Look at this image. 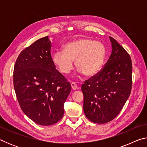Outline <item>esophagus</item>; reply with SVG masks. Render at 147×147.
Instances as JSON below:
<instances>
[{
	"mask_svg": "<svg viewBox=\"0 0 147 147\" xmlns=\"http://www.w3.org/2000/svg\"><path fill=\"white\" fill-rule=\"evenodd\" d=\"M71 86L72 89H73V90H76V89L78 88V86H77L76 84L75 83H74V82H72L71 84Z\"/></svg>",
	"mask_w": 147,
	"mask_h": 147,
	"instance_id": "1",
	"label": "esophagus"
}]
</instances>
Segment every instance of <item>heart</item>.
<instances>
[{
	"label": "heart",
	"instance_id": "b5f03b06",
	"mask_svg": "<svg viewBox=\"0 0 147 147\" xmlns=\"http://www.w3.org/2000/svg\"><path fill=\"white\" fill-rule=\"evenodd\" d=\"M106 57V47L100 42L82 38L67 43L63 51H56L52 55V61L59 71L69 74L75 65L86 76L96 74L102 67Z\"/></svg>",
	"mask_w": 147,
	"mask_h": 147
}]
</instances>
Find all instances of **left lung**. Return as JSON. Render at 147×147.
<instances>
[{
    "label": "left lung",
    "mask_w": 147,
    "mask_h": 147,
    "mask_svg": "<svg viewBox=\"0 0 147 147\" xmlns=\"http://www.w3.org/2000/svg\"><path fill=\"white\" fill-rule=\"evenodd\" d=\"M111 56L103 69L84 82V111L89 120L104 124L117 116L130 96L132 85L130 56L115 39Z\"/></svg>",
    "instance_id": "1"
}]
</instances>
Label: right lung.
Returning <instances> with one entry per match:
<instances>
[{
  "instance_id": "right-lung-1",
  "label": "right lung",
  "mask_w": 147,
  "mask_h": 147,
  "mask_svg": "<svg viewBox=\"0 0 147 147\" xmlns=\"http://www.w3.org/2000/svg\"><path fill=\"white\" fill-rule=\"evenodd\" d=\"M51 42L44 37L24 49L13 70V86L20 107L26 115L43 126L63 117V105L71 86L56 69L51 54Z\"/></svg>"
}]
</instances>
